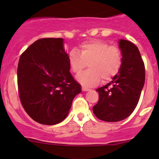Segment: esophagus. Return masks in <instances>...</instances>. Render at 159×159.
<instances>
[{
  "mask_svg": "<svg viewBox=\"0 0 159 159\" xmlns=\"http://www.w3.org/2000/svg\"><path fill=\"white\" fill-rule=\"evenodd\" d=\"M82 91H90V89H89V88L82 87Z\"/></svg>",
  "mask_w": 159,
  "mask_h": 159,
  "instance_id": "1",
  "label": "esophagus"
}]
</instances>
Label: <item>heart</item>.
Instances as JSON below:
<instances>
[{
  "mask_svg": "<svg viewBox=\"0 0 159 159\" xmlns=\"http://www.w3.org/2000/svg\"><path fill=\"white\" fill-rule=\"evenodd\" d=\"M121 62L120 49L100 40L84 43L80 47V53L74 49L68 54V63L74 73H81L89 63V69L77 77V80L87 87L97 85L102 78L105 81L111 79L119 71Z\"/></svg>",
  "mask_w": 159,
  "mask_h": 159,
  "instance_id": "heart-1",
  "label": "heart"
}]
</instances>
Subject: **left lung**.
I'll list each match as a JSON object with an SVG mask.
<instances>
[{"mask_svg":"<svg viewBox=\"0 0 159 159\" xmlns=\"http://www.w3.org/2000/svg\"><path fill=\"white\" fill-rule=\"evenodd\" d=\"M118 47L122 62L119 71L106 85L98 89V102L93 107L94 115L108 122L125 119L136 108L145 84V70L137 46L120 39Z\"/></svg>","mask_w":159,"mask_h":159,"instance_id":"8db88e82","label":"left lung"}]
</instances>
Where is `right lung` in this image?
<instances>
[{
	"label": "right lung",
	"mask_w": 159,
	"mask_h": 159,
	"mask_svg": "<svg viewBox=\"0 0 159 159\" xmlns=\"http://www.w3.org/2000/svg\"><path fill=\"white\" fill-rule=\"evenodd\" d=\"M63 38H42L21 54L17 67L20 102L28 115L42 125L66 118L81 84L70 72Z\"/></svg>",
	"instance_id": "add662e5"
}]
</instances>
